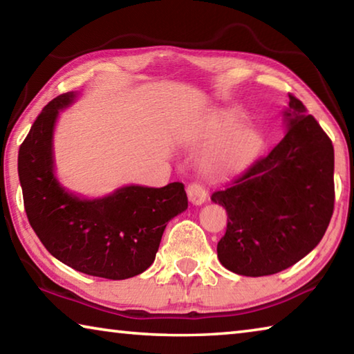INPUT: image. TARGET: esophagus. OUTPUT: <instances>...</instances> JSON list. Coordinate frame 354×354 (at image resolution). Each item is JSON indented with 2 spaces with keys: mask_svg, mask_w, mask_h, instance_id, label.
<instances>
[{
  "mask_svg": "<svg viewBox=\"0 0 354 354\" xmlns=\"http://www.w3.org/2000/svg\"><path fill=\"white\" fill-rule=\"evenodd\" d=\"M187 196L192 205H203L207 200V192L200 183H192L187 185Z\"/></svg>",
  "mask_w": 354,
  "mask_h": 354,
  "instance_id": "obj_1",
  "label": "esophagus"
}]
</instances>
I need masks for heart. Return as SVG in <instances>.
I'll return each mask as SVG.
<instances>
[{
  "label": "heart",
  "mask_w": 354,
  "mask_h": 354,
  "mask_svg": "<svg viewBox=\"0 0 354 354\" xmlns=\"http://www.w3.org/2000/svg\"><path fill=\"white\" fill-rule=\"evenodd\" d=\"M242 117L223 111L201 123L196 139L205 145H221L205 159L203 165L217 173L241 171L253 162L262 148V136L254 128H241Z\"/></svg>",
  "instance_id": "1"
}]
</instances>
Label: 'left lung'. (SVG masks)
I'll list each match as a JSON object with an SVG mask.
<instances>
[{
	"label": "left lung",
	"instance_id": "8db88e82",
	"mask_svg": "<svg viewBox=\"0 0 354 354\" xmlns=\"http://www.w3.org/2000/svg\"><path fill=\"white\" fill-rule=\"evenodd\" d=\"M289 100L283 140L211 196L227 212L218 259L243 277L297 263L319 245L333 217V142L301 101Z\"/></svg>",
	"mask_w": 354,
	"mask_h": 354
}]
</instances>
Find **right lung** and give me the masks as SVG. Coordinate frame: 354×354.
Returning <instances> with one entry per match:
<instances>
[{"label":"right lung","mask_w":354,"mask_h":354,"mask_svg":"<svg viewBox=\"0 0 354 354\" xmlns=\"http://www.w3.org/2000/svg\"><path fill=\"white\" fill-rule=\"evenodd\" d=\"M76 98L67 92L35 118L19 151V176L29 223L50 253L75 270L127 279L151 266L169 221L187 209L183 183L160 189L127 185L86 200L55 176L53 131L59 111Z\"/></svg>","instance_id":"add662e5"}]
</instances>
